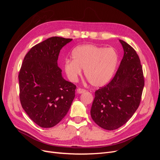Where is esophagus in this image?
Wrapping results in <instances>:
<instances>
[{"label": "esophagus", "mask_w": 160, "mask_h": 160, "mask_svg": "<svg viewBox=\"0 0 160 160\" xmlns=\"http://www.w3.org/2000/svg\"><path fill=\"white\" fill-rule=\"evenodd\" d=\"M86 91V90L85 89H81V88H78L77 89V93H79V94H81V93H85V92Z\"/></svg>", "instance_id": "esophagus-1"}]
</instances>
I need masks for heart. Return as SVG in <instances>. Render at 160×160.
<instances>
[{"instance_id":"1","label":"heart","mask_w":160,"mask_h":160,"mask_svg":"<svg viewBox=\"0 0 160 160\" xmlns=\"http://www.w3.org/2000/svg\"><path fill=\"white\" fill-rule=\"evenodd\" d=\"M71 59H67L64 71L72 81L75 82L84 69L89 83L95 88L108 84L112 78L119 61L118 53L112 47L105 48L95 45H83L76 47L72 52Z\"/></svg>"}]
</instances>
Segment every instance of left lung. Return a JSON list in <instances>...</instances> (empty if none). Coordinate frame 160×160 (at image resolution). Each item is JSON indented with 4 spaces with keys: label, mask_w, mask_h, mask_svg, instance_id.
<instances>
[{
    "label": "left lung",
    "mask_w": 160,
    "mask_h": 160,
    "mask_svg": "<svg viewBox=\"0 0 160 160\" xmlns=\"http://www.w3.org/2000/svg\"><path fill=\"white\" fill-rule=\"evenodd\" d=\"M124 54L119 69L109 83L95 92L91 118L101 128L117 129L138 108L144 87L139 56L126 42L119 40Z\"/></svg>",
    "instance_id": "1"
}]
</instances>
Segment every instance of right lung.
<instances>
[{
    "label": "right lung",
    "instance_id": "right-lung-1",
    "mask_svg": "<svg viewBox=\"0 0 160 160\" xmlns=\"http://www.w3.org/2000/svg\"><path fill=\"white\" fill-rule=\"evenodd\" d=\"M72 38L52 37L32 47L18 74L20 101L27 114L38 126L54 127L67 115L76 86L66 81L58 67L61 49Z\"/></svg>",
    "mask_w": 160,
    "mask_h": 160
}]
</instances>
